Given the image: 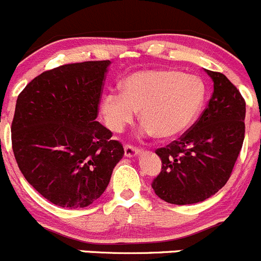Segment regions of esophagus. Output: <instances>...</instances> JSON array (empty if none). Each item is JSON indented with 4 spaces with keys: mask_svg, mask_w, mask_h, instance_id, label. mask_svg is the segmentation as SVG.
<instances>
[{
    "mask_svg": "<svg viewBox=\"0 0 261 261\" xmlns=\"http://www.w3.org/2000/svg\"><path fill=\"white\" fill-rule=\"evenodd\" d=\"M139 153V149L137 147L132 146V144H125L124 146V154L127 157H136Z\"/></svg>",
    "mask_w": 261,
    "mask_h": 261,
    "instance_id": "1",
    "label": "esophagus"
}]
</instances>
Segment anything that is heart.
Here are the masks:
<instances>
[{
  "label": "heart",
  "mask_w": 261,
  "mask_h": 261,
  "mask_svg": "<svg viewBox=\"0 0 261 261\" xmlns=\"http://www.w3.org/2000/svg\"><path fill=\"white\" fill-rule=\"evenodd\" d=\"M206 88L197 75L172 69L139 70L122 83V94H106L100 112L107 127L124 129L141 111L143 132L170 139L184 133L202 109Z\"/></svg>",
  "instance_id": "b5f03b06"
}]
</instances>
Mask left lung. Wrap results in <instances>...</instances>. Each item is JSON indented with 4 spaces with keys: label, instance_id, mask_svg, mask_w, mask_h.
<instances>
[{
    "label": "left lung",
    "instance_id": "obj_1",
    "mask_svg": "<svg viewBox=\"0 0 261 261\" xmlns=\"http://www.w3.org/2000/svg\"><path fill=\"white\" fill-rule=\"evenodd\" d=\"M214 93L201 117L177 141L155 150L162 170L153 179L154 193L168 203L205 201L229 181L245 137V100L217 71L205 70Z\"/></svg>",
    "mask_w": 261,
    "mask_h": 261
}]
</instances>
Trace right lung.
<instances>
[{
	"instance_id": "add662e5",
	"label": "right lung",
	"mask_w": 261,
	"mask_h": 261,
	"mask_svg": "<svg viewBox=\"0 0 261 261\" xmlns=\"http://www.w3.org/2000/svg\"><path fill=\"white\" fill-rule=\"evenodd\" d=\"M109 60L61 65L32 79L16 101L11 139L26 181L60 207L101 196L124 149L96 122Z\"/></svg>"
}]
</instances>
